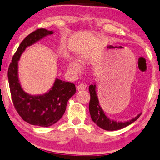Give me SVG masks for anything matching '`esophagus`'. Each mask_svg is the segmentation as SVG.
I'll return each mask as SVG.
<instances>
[{"label": "esophagus", "instance_id": "1", "mask_svg": "<svg viewBox=\"0 0 160 160\" xmlns=\"http://www.w3.org/2000/svg\"><path fill=\"white\" fill-rule=\"evenodd\" d=\"M86 88H87V85L85 84L82 83L78 86V91H84V90H85Z\"/></svg>", "mask_w": 160, "mask_h": 160}]
</instances>
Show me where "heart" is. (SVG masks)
Listing matches in <instances>:
<instances>
[{
  "label": "heart",
  "instance_id": "1",
  "mask_svg": "<svg viewBox=\"0 0 160 160\" xmlns=\"http://www.w3.org/2000/svg\"><path fill=\"white\" fill-rule=\"evenodd\" d=\"M70 67L76 71H78L80 69V66L78 65L77 63H76V62H71Z\"/></svg>",
  "mask_w": 160,
  "mask_h": 160
}]
</instances>
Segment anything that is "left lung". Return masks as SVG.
Here are the masks:
<instances>
[{"label": "left lung", "instance_id": "1", "mask_svg": "<svg viewBox=\"0 0 160 160\" xmlns=\"http://www.w3.org/2000/svg\"><path fill=\"white\" fill-rule=\"evenodd\" d=\"M89 92L91 95V99L89 102V111L91 114L92 121L97 124L98 127L106 130H118L127 127L129 124L136 121L140 117L141 114H138L136 118L129 120L127 122H116L112 121L105 114L104 112L99 106L98 97L96 93V85L91 84L89 86Z\"/></svg>", "mask_w": 160, "mask_h": 160}]
</instances>
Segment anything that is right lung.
Listing matches in <instances>:
<instances>
[{
    "label": "right lung",
    "mask_w": 160,
    "mask_h": 160,
    "mask_svg": "<svg viewBox=\"0 0 160 160\" xmlns=\"http://www.w3.org/2000/svg\"><path fill=\"white\" fill-rule=\"evenodd\" d=\"M52 33L53 31L40 28L26 37L13 55L7 72L11 97L16 112L30 124L43 127H50L61 119L69 99L76 93V86L57 78L48 93L39 96L28 94L23 91L18 81V61L28 46Z\"/></svg>",
    "instance_id": "right-lung-1"
}]
</instances>
